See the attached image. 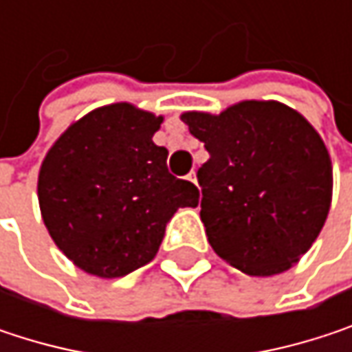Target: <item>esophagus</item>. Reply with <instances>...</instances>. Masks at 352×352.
Segmentation results:
<instances>
[{
	"mask_svg": "<svg viewBox=\"0 0 352 352\" xmlns=\"http://www.w3.org/2000/svg\"><path fill=\"white\" fill-rule=\"evenodd\" d=\"M187 179H189L191 183H197V175H195V171H191V173L187 175Z\"/></svg>",
	"mask_w": 352,
	"mask_h": 352,
	"instance_id": "1",
	"label": "esophagus"
}]
</instances>
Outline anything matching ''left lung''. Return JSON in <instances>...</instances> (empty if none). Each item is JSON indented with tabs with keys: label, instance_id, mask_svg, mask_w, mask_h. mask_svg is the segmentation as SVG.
I'll use <instances>...</instances> for the list:
<instances>
[{
	"label": "left lung",
	"instance_id": "obj_1",
	"mask_svg": "<svg viewBox=\"0 0 352 352\" xmlns=\"http://www.w3.org/2000/svg\"><path fill=\"white\" fill-rule=\"evenodd\" d=\"M181 120L204 142L201 222L220 258L246 275H277L318 239L332 199L330 155L312 124L279 102H241Z\"/></svg>",
	"mask_w": 352,
	"mask_h": 352
}]
</instances>
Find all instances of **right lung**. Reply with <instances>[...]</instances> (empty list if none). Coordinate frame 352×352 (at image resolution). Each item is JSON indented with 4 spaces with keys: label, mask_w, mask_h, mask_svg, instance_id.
Wrapping results in <instances>:
<instances>
[{
    "label": "right lung",
    "mask_w": 352,
    "mask_h": 352,
    "mask_svg": "<svg viewBox=\"0 0 352 352\" xmlns=\"http://www.w3.org/2000/svg\"><path fill=\"white\" fill-rule=\"evenodd\" d=\"M163 118L132 104H111L71 124L38 175V204L54 245L79 269L124 277L151 263L179 208L199 191L167 169L153 142Z\"/></svg>",
    "instance_id": "1"
}]
</instances>
